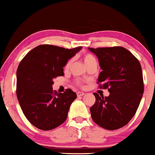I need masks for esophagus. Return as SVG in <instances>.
Returning <instances> with one entry per match:
<instances>
[{
	"instance_id": "34e87169",
	"label": "esophagus",
	"mask_w": 155,
	"mask_h": 155,
	"mask_svg": "<svg viewBox=\"0 0 155 155\" xmlns=\"http://www.w3.org/2000/svg\"><path fill=\"white\" fill-rule=\"evenodd\" d=\"M84 94V92H77V96L78 97H82V96H83Z\"/></svg>"
}]
</instances>
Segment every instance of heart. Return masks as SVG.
Returning a JSON list of instances; mask_svg holds the SVG:
<instances>
[{"label": "heart", "mask_w": 155, "mask_h": 155, "mask_svg": "<svg viewBox=\"0 0 155 155\" xmlns=\"http://www.w3.org/2000/svg\"><path fill=\"white\" fill-rule=\"evenodd\" d=\"M82 58V60H83L84 64H85L87 67L90 66V65H92V64H97L96 58H95V57L91 54H88V53H87V54H83ZM72 62H73V60H72V59H70V60L67 61L66 63H65V66H64L65 71H68V70L71 68V65H72ZM75 84H77V85H79V86L82 85L81 82H76Z\"/></svg>", "instance_id": "obj_1"}]
</instances>
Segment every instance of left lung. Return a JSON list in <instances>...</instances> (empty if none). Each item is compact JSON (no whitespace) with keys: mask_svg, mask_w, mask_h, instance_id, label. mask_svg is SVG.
Here are the masks:
<instances>
[{"mask_svg":"<svg viewBox=\"0 0 155 155\" xmlns=\"http://www.w3.org/2000/svg\"><path fill=\"white\" fill-rule=\"evenodd\" d=\"M96 54L102 71L99 87L108 89L109 97L94 92L90 108L92 120L107 130L120 128L136 113L144 92L142 68L136 57L122 46L89 48Z\"/></svg>","mask_w":155,"mask_h":155,"instance_id":"1","label":"left lung"}]
</instances>
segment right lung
Returning a JSON list of instances; mask_svg holds the SVG:
<instances>
[{"label": "right lung", "mask_w": 155, "mask_h": 155, "mask_svg": "<svg viewBox=\"0 0 155 155\" xmlns=\"http://www.w3.org/2000/svg\"><path fill=\"white\" fill-rule=\"evenodd\" d=\"M81 48L41 44L20 61L17 70V97L25 117L36 128L52 130L66 120L77 95L71 89L63 93L53 90V80L63 76L65 63Z\"/></svg>", "instance_id": "obj_1"}]
</instances>
